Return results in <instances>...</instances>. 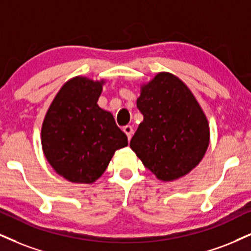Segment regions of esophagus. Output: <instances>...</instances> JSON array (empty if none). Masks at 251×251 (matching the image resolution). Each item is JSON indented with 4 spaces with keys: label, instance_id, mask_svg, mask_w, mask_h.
<instances>
[{
    "label": "esophagus",
    "instance_id": "obj_1",
    "mask_svg": "<svg viewBox=\"0 0 251 251\" xmlns=\"http://www.w3.org/2000/svg\"><path fill=\"white\" fill-rule=\"evenodd\" d=\"M123 131L126 132V137H128V140H130L131 136H132V132H134V130H132V126H123Z\"/></svg>",
    "mask_w": 251,
    "mask_h": 251
}]
</instances>
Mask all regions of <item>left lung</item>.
<instances>
[{"label": "left lung", "instance_id": "left-lung-1", "mask_svg": "<svg viewBox=\"0 0 251 251\" xmlns=\"http://www.w3.org/2000/svg\"><path fill=\"white\" fill-rule=\"evenodd\" d=\"M137 108L143 115L130 148L157 178L187 175L209 144L206 115L188 87L171 73L157 74L142 87Z\"/></svg>", "mask_w": 251, "mask_h": 251}]
</instances>
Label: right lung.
<instances>
[{"instance_id":"right-lung-1","label":"right lung","mask_w":251,"mask_h":251,"mask_svg":"<svg viewBox=\"0 0 251 251\" xmlns=\"http://www.w3.org/2000/svg\"><path fill=\"white\" fill-rule=\"evenodd\" d=\"M102 81L75 76L52 101L42 126V147L58 175L72 182L91 184L106 171L116 150L128 138L98 100Z\"/></svg>"}]
</instances>
